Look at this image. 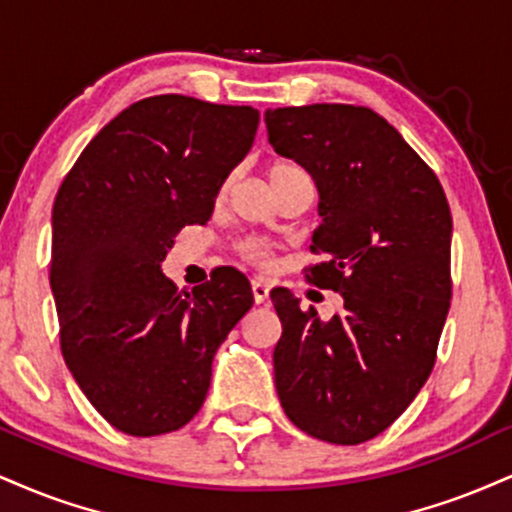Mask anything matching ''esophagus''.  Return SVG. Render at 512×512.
<instances>
[{"label":"esophagus","instance_id":"obj_1","mask_svg":"<svg viewBox=\"0 0 512 512\" xmlns=\"http://www.w3.org/2000/svg\"><path fill=\"white\" fill-rule=\"evenodd\" d=\"M252 295H255V303L262 305L269 298V283L264 279H252Z\"/></svg>","mask_w":512,"mask_h":512}]
</instances>
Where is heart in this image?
<instances>
[{
	"label": "heart",
	"instance_id": "b5f03b06",
	"mask_svg": "<svg viewBox=\"0 0 512 512\" xmlns=\"http://www.w3.org/2000/svg\"><path fill=\"white\" fill-rule=\"evenodd\" d=\"M295 171H303L300 166H295L291 162H274L272 166L267 169V178L269 183L279 181V178L288 176V174H295ZM240 252H243L248 260H255V262H267L269 255H272V250H269V245L264 243L260 238H248L240 243Z\"/></svg>",
	"mask_w": 512,
	"mask_h": 512
}]
</instances>
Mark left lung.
<instances>
[{
  "mask_svg": "<svg viewBox=\"0 0 512 512\" xmlns=\"http://www.w3.org/2000/svg\"><path fill=\"white\" fill-rule=\"evenodd\" d=\"M269 145L315 181L307 281L341 293L343 312L319 319L286 288L276 393L295 427L355 446L391 427L432 374L451 307L453 219L434 171L384 116L353 104L264 112Z\"/></svg>",
  "mask_w": 512,
  "mask_h": 512,
  "instance_id": "left-lung-1",
  "label": "left lung"
}]
</instances>
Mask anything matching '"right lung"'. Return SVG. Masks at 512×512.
<instances>
[{
    "mask_svg": "<svg viewBox=\"0 0 512 512\" xmlns=\"http://www.w3.org/2000/svg\"><path fill=\"white\" fill-rule=\"evenodd\" d=\"M257 123L252 107L147 97L109 121L61 183L49 264L61 353L123 434H169L193 420L214 353L255 303L238 269L178 291L162 262L183 226L212 217Z\"/></svg>",
    "mask_w": 512,
    "mask_h": 512,
    "instance_id": "1",
    "label": "right lung"
}]
</instances>
